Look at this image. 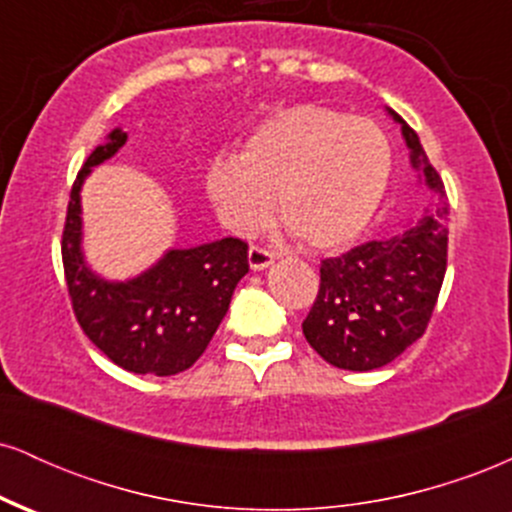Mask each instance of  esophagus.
<instances>
[{"label":"esophagus","mask_w":512,"mask_h":512,"mask_svg":"<svg viewBox=\"0 0 512 512\" xmlns=\"http://www.w3.org/2000/svg\"><path fill=\"white\" fill-rule=\"evenodd\" d=\"M248 260H250V267L255 269V272H260V269H267L269 264L274 262V255L267 248H260V245H250Z\"/></svg>","instance_id":"esophagus-1"}]
</instances>
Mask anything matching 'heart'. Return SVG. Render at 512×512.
Wrapping results in <instances>:
<instances>
[{"label": "heart", "instance_id": "1", "mask_svg": "<svg viewBox=\"0 0 512 512\" xmlns=\"http://www.w3.org/2000/svg\"><path fill=\"white\" fill-rule=\"evenodd\" d=\"M390 173L392 146L380 125L303 103L252 129L238 158L216 156L204 187L233 233L260 231L276 202L301 245L334 250L366 231Z\"/></svg>", "mask_w": 512, "mask_h": 512}]
</instances>
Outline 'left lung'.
<instances>
[{
    "mask_svg": "<svg viewBox=\"0 0 512 512\" xmlns=\"http://www.w3.org/2000/svg\"><path fill=\"white\" fill-rule=\"evenodd\" d=\"M411 166L438 195L436 214L383 240H368L320 264V289L303 320L308 344L332 366L373 370L395 361L426 332L448 267V204L438 170L395 110Z\"/></svg>",
    "mask_w": 512,
    "mask_h": 512,
    "instance_id": "8db88e82",
    "label": "left lung"
}]
</instances>
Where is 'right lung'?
<instances>
[{"label":"right lung","instance_id":"add662e5","mask_svg":"<svg viewBox=\"0 0 512 512\" xmlns=\"http://www.w3.org/2000/svg\"><path fill=\"white\" fill-rule=\"evenodd\" d=\"M127 142L113 129L76 175L62 231V264L81 330L115 366L139 375H175L204 354L238 281L248 274V243L221 238L190 250H168L129 281H105L81 252V185L93 166Z\"/></svg>","mask_w":512,"mask_h":512}]
</instances>
